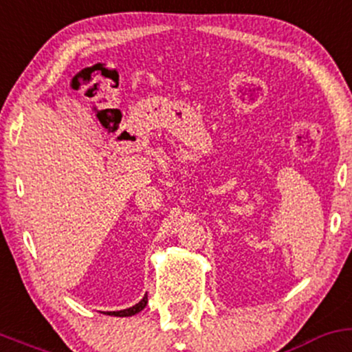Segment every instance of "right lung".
I'll return each instance as SVG.
<instances>
[{
  "label": "right lung",
  "mask_w": 352,
  "mask_h": 352,
  "mask_svg": "<svg viewBox=\"0 0 352 352\" xmlns=\"http://www.w3.org/2000/svg\"><path fill=\"white\" fill-rule=\"evenodd\" d=\"M146 304H147V296L142 298L141 302H139V304H135V305H132V307H129V309H124V311H116V312H109V316H117V317H129V316H134V314H138V312H141L142 309L146 307Z\"/></svg>",
  "instance_id": "obj_1"
}]
</instances>
